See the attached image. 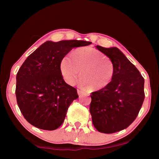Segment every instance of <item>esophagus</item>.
Wrapping results in <instances>:
<instances>
[{"label": "esophagus", "instance_id": "esophagus-1", "mask_svg": "<svg viewBox=\"0 0 159 159\" xmlns=\"http://www.w3.org/2000/svg\"><path fill=\"white\" fill-rule=\"evenodd\" d=\"M77 93H78V95H81V94L83 93V91H81V90H80L78 89V90H77Z\"/></svg>", "mask_w": 159, "mask_h": 159}]
</instances>
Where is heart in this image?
I'll return each mask as SVG.
<instances>
[{
  "label": "heart",
  "instance_id": "b5f03b06",
  "mask_svg": "<svg viewBox=\"0 0 159 159\" xmlns=\"http://www.w3.org/2000/svg\"><path fill=\"white\" fill-rule=\"evenodd\" d=\"M60 69L68 84L74 85L80 74V85L89 90L98 91L105 88L111 82L115 66L111 59L103 52L95 48H87L74 51L71 57H64Z\"/></svg>",
  "mask_w": 159,
  "mask_h": 159
}]
</instances>
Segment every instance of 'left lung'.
<instances>
[{
    "instance_id": "left-lung-1",
    "label": "left lung",
    "mask_w": 159,
    "mask_h": 159,
    "mask_svg": "<svg viewBox=\"0 0 159 159\" xmlns=\"http://www.w3.org/2000/svg\"><path fill=\"white\" fill-rule=\"evenodd\" d=\"M95 48L111 59L115 71L107 87L91 94L90 112L99 132L116 133L128 128L138 116L144 99V79L118 48Z\"/></svg>"
}]
</instances>
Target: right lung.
<instances>
[{
    "mask_svg": "<svg viewBox=\"0 0 159 159\" xmlns=\"http://www.w3.org/2000/svg\"><path fill=\"white\" fill-rule=\"evenodd\" d=\"M78 40L48 41L26 59L17 74L16 98L21 114L38 128L56 130L62 124L77 90L64 81L60 64L73 48L89 45Z\"/></svg>",
    "mask_w": 159,
    "mask_h": 159,
    "instance_id": "1",
    "label": "right lung"
}]
</instances>
